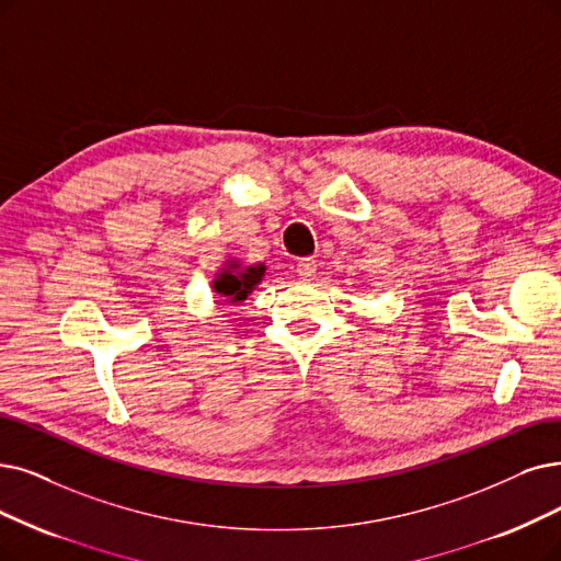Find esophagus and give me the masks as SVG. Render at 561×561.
Instances as JSON below:
<instances>
[{"instance_id": "1", "label": "esophagus", "mask_w": 561, "mask_h": 561, "mask_svg": "<svg viewBox=\"0 0 561 561\" xmlns=\"http://www.w3.org/2000/svg\"><path fill=\"white\" fill-rule=\"evenodd\" d=\"M316 272H318V262L312 260V257H301V260L297 262V274H299L304 280H310L312 276H316Z\"/></svg>"}]
</instances>
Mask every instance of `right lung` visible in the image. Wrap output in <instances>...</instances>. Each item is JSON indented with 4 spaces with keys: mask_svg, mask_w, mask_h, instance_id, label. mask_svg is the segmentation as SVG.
I'll use <instances>...</instances> for the list:
<instances>
[{
    "mask_svg": "<svg viewBox=\"0 0 561 561\" xmlns=\"http://www.w3.org/2000/svg\"><path fill=\"white\" fill-rule=\"evenodd\" d=\"M264 274L266 266L262 262L243 266L237 257H230L218 266L211 280V289L218 295L222 306H237L249 299V295L262 283Z\"/></svg>",
    "mask_w": 561,
    "mask_h": 561,
    "instance_id": "1",
    "label": "right lung"
}]
</instances>
